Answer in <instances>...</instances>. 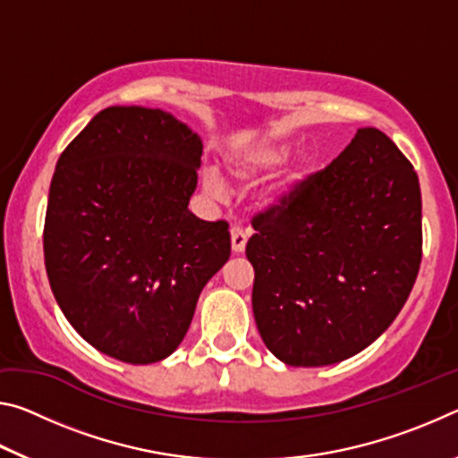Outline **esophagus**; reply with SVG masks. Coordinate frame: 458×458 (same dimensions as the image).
Returning a JSON list of instances; mask_svg holds the SVG:
<instances>
[{
    "label": "esophagus",
    "instance_id": "1",
    "mask_svg": "<svg viewBox=\"0 0 458 458\" xmlns=\"http://www.w3.org/2000/svg\"><path fill=\"white\" fill-rule=\"evenodd\" d=\"M230 240H232V252H234V254L244 252L246 240H248V234H246L244 228L232 226V228H230Z\"/></svg>",
    "mask_w": 458,
    "mask_h": 458
}]
</instances>
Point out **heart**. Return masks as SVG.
<instances>
[{
	"mask_svg": "<svg viewBox=\"0 0 458 458\" xmlns=\"http://www.w3.org/2000/svg\"><path fill=\"white\" fill-rule=\"evenodd\" d=\"M291 149H293L291 139L276 135V137L265 139V141H260L257 145L246 147V149L234 151L226 159L228 182L244 183L275 172L276 167H281L284 164V159L289 157ZM315 165H317L315 153H301L299 157H294L291 164H286L281 172H278L273 180L265 185V190L260 191V206L268 208V210L281 206L283 201L291 196L293 190L307 180L309 174L315 169ZM204 191L210 198H222L224 185L220 182V177L214 172H208L204 175Z\"/></svg>",
	"mask_w": 458,
	"mask_h": 458,
	"instance_id": "heart-1",
	"label": "heart"
}]
</instances>
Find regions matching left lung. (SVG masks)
I'll use <instances>...</instances> for the list:
<instances>
[{
  "instance_id": "left-lung-1",
  "label": "left lung",
  "mask_w": 458,
  "mask_h": 458,
  "mask_svg": "<svg viewBox=\"0 0 458 458\" xmlns=\"http://www.w3.org/2000/svg\"><path fill=\"white\" fill-rule=\"evenodd\" d=\"M252 226L246 259L262 341L286 366H331L374 344L412 291L420 183L390 137L363 127Z\"/></svg>"
}]
</instances>
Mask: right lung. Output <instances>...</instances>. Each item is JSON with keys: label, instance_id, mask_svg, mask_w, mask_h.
<instances>
[{"label": "right lung", "instance_id": "1", "mask_svg": "<svg viewBox=\"0 0 458 458\" xmlns=\"http://www.w3.org/2000/svg\"><path fill=\"white\" fill-rule=\"evenodd\" d=\"M201 139L161 108L108 106L62 151L44 222L46 273L79 335L135 366L172 355L230 259L224 220L188 210Z\"/></svg>", "mask_w": 458, "mask_h": 458}]
</instances>
